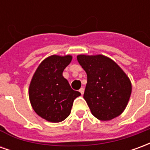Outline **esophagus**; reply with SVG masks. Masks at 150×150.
Wrapping results in <instances>:
<instances>
[{
	"instance_id": "obj_1",
	"label": "esophagus",
	"mask_w": 150,
	"mask_h": 150,
	"mask_svg": "<svg viewBox=\"0 0 150 150\" xmlns=\"http://www.w3.org/2000/svg\"><path fill=\"white\" fill-rule=\"evenodd\" d=\"M79 92H80L82 95H83V93H84V88H80V89H79Z\"/></svg>"
}]
</instances>
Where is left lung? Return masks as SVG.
Masks as SVG:
<instances>
[{
    "label": "left lung",
    "instance_id": "left-lung-1",
    "mask_svg": "<svg viewBox=\"0 0 150 150\" xmlns=\"http://www.w3.org/2000/svg\"><path fill=\"white\" fill-rule=\"evenodd\" d=\"M77 60L87 73L83 98L92 115L104 121L120 116L132 92V83L125 71L103 54H79Z\"/></svg>",
    "mask_w": 150,
    "mask_h": 150
}]
</instances>
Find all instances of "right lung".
Masks as SVG:
<instances>
[{
	"label": "right lung",
	"mask_w": 150,
	"mask_h": 150,
	"mask_svg": "<svg viewBox=\"0 0 150 150\" xmlns=\"http://www.w3.org/2000/svg\"><path fill=\"white\" fill-rule=\"evenodd\" d=\"M72 56L50 55L41 62L32 77L29 97L34 112L49 122H61L71 113L73 101L80 96L62 76Z\"/></svg>",
	"instance_id": "right-lung-1"
}]
</instances>
